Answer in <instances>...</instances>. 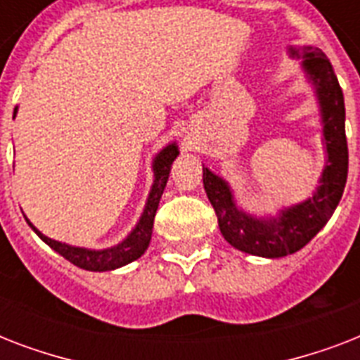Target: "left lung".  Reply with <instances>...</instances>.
<instances>
[{
  "instance_id": "1",
  "label": "left lung",
  "mask_w": 360,
  "mask_h": 360,
  "mask_svg": "<svg viewBox=\"0 0 360 360\" xmlns=\"http://www.w3.org/2000/svg\"><path fill=\"white\" fill-rule=\"evenodd\" d=\"M291 58H302L318 95L327 164L312 198L280 211L276 219H256L236 205L230 185L203 168V188L219 219L220 233L237 250L262 257H282L301 250L335 213L347 181V140L344 93L333 65L318 48L290 46Z\"/></svg>"
}]
</instances>
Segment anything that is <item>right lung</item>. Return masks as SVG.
<instances>
[{
    "mask_svg": "<svg viewBox=\"0 0 360 360\" xmlns=\"http://www.w3.org/2000/svg\"><path fill=\"white\" fill-rule=\"evenodd\" d=\"M16 110L18 108H14V115H16ZM177 155H179L177 146L169 143L155 157V160H153L155 181H153L151 192H149V198H147L146 209H143V213H141L134 230L130 231L127 239L121 240L120 245L110 246V248H104V250H89V248H80V246L65 245V243H59V240L42 236L41 231L37 230L30 220H25L31 226V230L35 231L37 236L41 237L52 250L61 254L65 259H69L76 267L86 269V271H98V273L101 271H112V269L123 267L127 263L138 259L147 250V246H149L153 233V220H155V214H157L160 196H162L166 183H168L172 164L177 158Z\"/></svg>",
    "mask_w": 360,
    "mask_h": 360,
    "instance_id": "obj_1",
    "label": "right lung"
}]
</instances>
